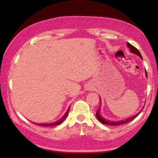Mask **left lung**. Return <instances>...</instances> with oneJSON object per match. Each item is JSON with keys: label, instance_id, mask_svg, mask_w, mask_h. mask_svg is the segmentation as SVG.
<instances>
[{"label": "left lung", "instance_id": "obj_1", "mask_svg": "<svg viewBox=\"0 0 158 158\" xmlns=\"http://www.w3.org/2000/svg\"><path fill=\"white\" fill-rule=\"evenodd\" d=\"M127 47H129V49H130V52L135 53V54L138 55L139 56L140 58H142V56H141L140 52H139V50L137 49V48L135 47L134 46H132V44H130V43H128V42L127 43ZM145 71H146V73H146V77H147L146 70H145ZM100 108H99V109H98L97 112H96V117H97V118H98V119L99 120V121H100L102 124L109 125H124V124H125V123H129V122H130L131 121H132L133 119H135V118L137 117V116H138V115L141 113V111H142V110L140 111V112H139L138 114L135 115V116H132V117L129 118H127V119H125V120H122V121H119L115 122V121H108V120H106V119L102 117V116H101L100 114Z\"/></svg>", "mask_w": 158, "mask_h": 158}]
</instances>
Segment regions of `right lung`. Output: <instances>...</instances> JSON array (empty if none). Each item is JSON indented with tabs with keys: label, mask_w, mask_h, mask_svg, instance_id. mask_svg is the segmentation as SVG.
<instances>
[{
	"label": "right lung",
	"mask_w": 158,
	"mask_h": 158,
	"mask_svg": "<svg viewBox=\"0 0 158 158\" xmlns=\"http://www.w3.org/2000/svg\"><path fill=\"white\" fill-rule=\"evenodd\" d=\"M69 109H68V111H66V113L65 114V115L61 118L59 120V121H56V122H53V123H48V124H46V123H35V125H40V126H43V127H50V126H55V125H59L60 123H62L63 122L64 120L65 119V118L67 117V116H68V112H69Z\"/></svg>",
	"instance_id": "right-lung-1"
}]
</instances>
